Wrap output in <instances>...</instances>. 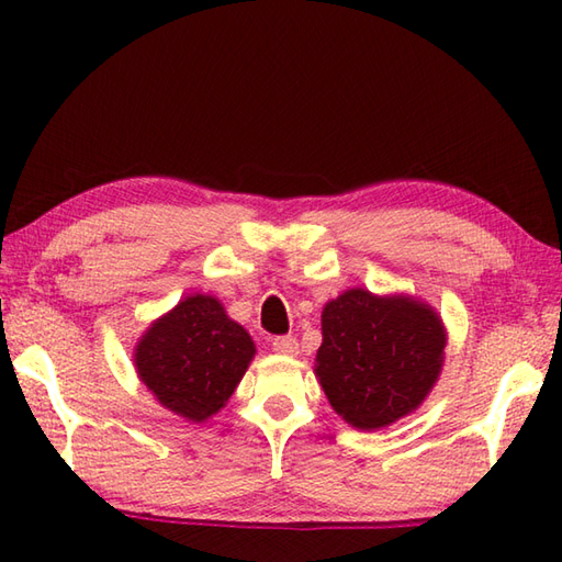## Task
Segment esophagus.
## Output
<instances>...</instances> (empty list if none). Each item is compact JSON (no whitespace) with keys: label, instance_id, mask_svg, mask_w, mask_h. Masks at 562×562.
<instances>
[{"label":"esophagus","instance_id":"1","mask_svg":"<svg viewBox=\"0 0 562 562\" xmlns=\"http://www.w3.org/2000/svg\"><path fill=\"white\" fill-rule=\"evenodd\" d=\"M272 350L280 355H294L296 350H300V340H296L294 336H278V338H272Z\"/></svg>","mask_w":562,"mask_h":562}]
</instances>
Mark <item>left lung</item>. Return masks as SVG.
<instances>
[{
	"label": "left lung",
	"instance_id": "8db88e82",
	"mask_svg": "<svg viewBox=\"0 0 562 562\" xmlns=\"http://www.w3.org/2000/svg\"><path fill=\"white\" fill-rule=\"evenodd\" d=\"M316 376L336 413L360 429L408 415L445 362V328L432 308L408 296L348 290L326 304Z\"/></svg>",
	"mask_w": 562,
	"mask_h": 562
}]
</instances>
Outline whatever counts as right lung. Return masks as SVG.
Returning a JSON list of instances; mask_svg holds the SVG:
<instances>
[{
  "label": "right lung",
  "instance_id": "right-lung-1",
  "mask_svg": "<svg viewBox=\"0 0 562 562\" xmlns=\"http://www.w3.org/2000/svg\"><path fill=\"white\" fill-rule=\"evenodd\" d=\"M254 355V340L224 306L193 294L151 324L137 345L135 367L161 405L202 423L229 401Z\"/></svg>",
  "mask_w": 562,
  "mask_h": 562
}]
</instances>
